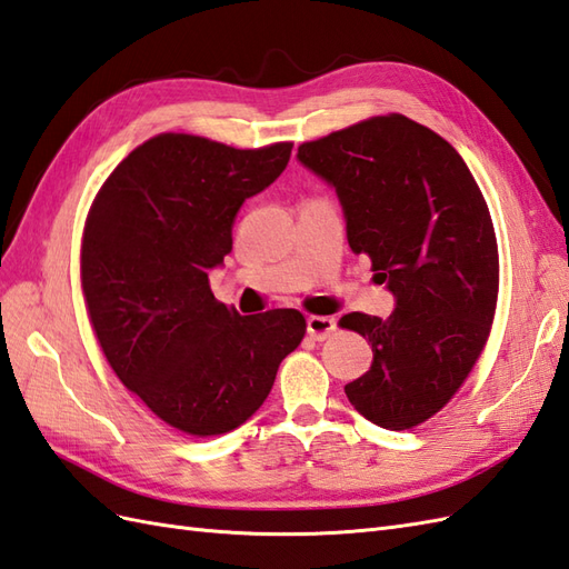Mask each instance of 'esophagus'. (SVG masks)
Here are the masks:
<instances>
[{
    "mask_svg": "<svg viewBox=\"0 0 569 569\" xmlns=\"http://www.w3.org/2000/svg\"><path fill=\"white\" fill-rule=\"evenodd\" d=\"M307 330L313 340H326L332 330H336V318L330 316H309Z\"/></svg>",
    "mask_w": 569,
    "mask_h": 569,
    "instance_id": "obj_1",
    "label": "esophagus"
}]
</instances>
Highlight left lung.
Instances as JSON below:
<instances>
[{
	"label": "left lung",
	"instance_id": "obj_1",
	"mask_svg": "<svg viewBox=\"0 0 569 569\" xmlns=\"http://www.w3.org/2000/svg\"><path fill=\"white\" fill-rule=\"evenodd\" d=\"M299 161L336 186L352 253L396 295L389 318H340L373 352L345 393L373 425L418 427L461 389L490 338L500 256L488 202L459 151L400 113L303 142Z\"/></svg>",
	"mask_w": 569,
	"mask_h": 569
}]
</instances>
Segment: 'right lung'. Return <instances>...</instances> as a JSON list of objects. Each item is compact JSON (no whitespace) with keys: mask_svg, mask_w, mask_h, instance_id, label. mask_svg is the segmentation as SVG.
<instances>
[{"mask_svg":"<svg viewBox=\"0 0 569 569\" xmlns=\"http://www.w3.org/2000/svg\"><path fill=\"white\" fill-rule=\"evenodd\" d=\"M292 147L161 132L116 166L89 207L79 272L93 336L116 377L178 432L241 427L307 336L297 309L241 316L210 289L239 207L284 171Z\"/></svg>","mask_w":569,"mask_h":569,"instance_id":"1","label":"right lung"}]
</instances>
